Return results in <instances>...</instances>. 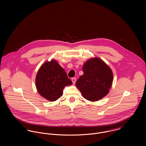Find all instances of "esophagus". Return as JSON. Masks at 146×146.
Returning a JSON list of instances; mask_svg holds the SVG:
<instances>
[{"instance_id": "obj_1", "label": "esophagus", "mask_w": 146, "mask_h": 146, "mask_svg": "<svg viewBox=\"0 0 146 146\" xmlns=\"http://www.w3.org/2000/svg\"><path fill=\"white\" fill-rule=\"evenodd\" d=\"M71 80H72V82L73 84H75V82H76V78H72Z\"/></svg>"}]
</instances>
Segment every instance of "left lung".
I'll return each mask as SVG.
<instances>
[{
    "label": "left lung",
    "mask_w": 146,
    "mask_h": 146,
    "mask_svg": "<svg viewBox=\"0 0 146 146\" xmlns=\"http://www.w3.org/2000/svg\"><path fill=\"white\" fill-rule=\"evenodd\" d=\"M84 74L76 82L84 98L90 101H97L109 92L113 80L111 68L99 58H93L84 63Z\"/></svg>",
    "instance_id": "left-lung-1"
}]
</instances>
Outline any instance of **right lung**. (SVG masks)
<instances>
[{"label":"right lung","instance_id":"add662e5","mask_svg":"<svg viewBox=\"0 0 146 146\" xmlns=\"http://www.w3.org/2000/svg\"><path fill=\"white\" fill-rule=\"evenodd\" d=\"M72 84L66 72L56 61L42 64L36 77V86L39 93L49 101H55L63 94L66 85Z\"/></svg>","mask_w":146,"mask_h":146}]
</instances>
